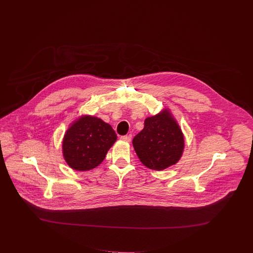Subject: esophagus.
<instances>
[{
	"instance_id": "1",
	"label": "esophagus",
	"mask_w": 253,
	"mask_h": 253,
	"mask_svg": "<svg viewBox=\"0 0 253 253\" xmlns=\"http://www.w3.org/2000/svg\"><path fill=\"white\" fill-rule=\"evenodd\" d=\"M120 139L123 140V141H126V142H130L131 139H132V136L131 135H122L120 137Z\"/></svg>"
}]
</instances>
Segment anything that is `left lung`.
<instances>
[{"label":"left lung","mask_w":253,"mask_h":253,"mask_svg":"<svg viewBox=\"0 0 253 253\" xmlns=\"http://www.w3.org/2000/svg\"><path fill=\"white\" fill-rule=\"evenodd\" d=\"M133 146L141 164L149 169L163 171L178 164L184 151V135L169 108L145 119Z\"/></svg>","instance_id":"obj_1"}]
</instances>
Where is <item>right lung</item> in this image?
Masks as SVG:
<instances>
[{"instance_id": "right-lung-1", "label": "right lung", "mask_w": 253, "mask_h": 253, "mask_svg": "<svg viewBox=\"0 0 253 253\" xmlns=\"http://www.w3.org/2000/svg\"><path fill=\"white\" fill-rule=\"evenodd\" d=\"M118 136L112 126L97 117L81 115L69 125L62 141V154L75 171H89L104 161Z\"/></svg>"}]
</instances>
